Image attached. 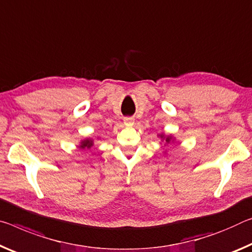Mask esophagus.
<instances>
[{"instance_id":"34e87169","label":"esophagus","mask_w":252,"mask_h":252,"mask_svg":"<svg viewBox=\"0 0 252 252\" xmlns=\"http://www.w3.org/2000/svg\"><path fill=\"white\" fill-rule=\"evenodd\" d=\"M123 121H125V125L126 126H133L134 119L132 117H126V118H125V120H123Z\"/></svg>"}]
</instances>
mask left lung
Listing matches in <instances>:
<instances>
[{
    "label": "left lung",
    "mask_w": 252,
    "mask_h": 252,
    "mask_svg": "<svg viewBox=\"0 0 252 252\" xmlns=\"http://www.w3.org/2000/svg\"><path fill=\"white\" fill-rule=\"evenodd\" d=\"M161 138H162V137H161ZM169 141H170V137H167V138H166V142H169Z\"/></svg>",
    "instance_id": "left-lung-1"
}]
</instances>
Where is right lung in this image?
Wrapping results in <instances>:
<instances>
[{"label":"right lung","mask_w":252,"mask_h":252,"mask_svg":"<svg viewBox=\"0 0 252 252\" xmlns=\"http://www.w3.org/2000/svg\"><path fill=\"white\" fill-rule=\"evenodd\" d=\"M92 146H93V142H92L91 140H85V141L82 142V145L79 147H81L82 149H84V148H91Z\"/></svg>","instance_id":"add662e5"}]
</instances>
